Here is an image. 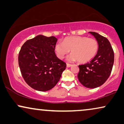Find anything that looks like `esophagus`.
<instances>
[{"label":"esophagus","instance_id":"34e87169","mask_svg":"<svg viewBox=\"0 0 124 124\" xmlns=\"http://www.w3.org/2000/svg\"><path fill=\"white\" fill-rule=\"evenodd\" d=\"M71 66H72V65H71V64H69V63H67V65H66L67 67H70Z\"/></svg>","mask_w":124,"mask_h":124}]
</instances>
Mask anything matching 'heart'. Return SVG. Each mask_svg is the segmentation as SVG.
<instances>
[{"instance_id":"obj_1","label":"heart","mask_w":124,"mask_h":124,"mask_svg":"<svg viewBox=\"0 0 124 124\" xmlns=\"http://www.w3.org/2000/svg\"><path fill=\"white\" fill-rule=\"evenodd\" d=\"M98 50L96 39L79 36L65 38L63 43L58 42L54 47L55 52L59 59H63L71 50L72 54L67 58L68 61L78 60L81 63H86L93 59Z\"/></svg>"}]
</instances>
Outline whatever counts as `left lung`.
I'll return each instance as SVG.
<instances>
[{
	"mask_svg": "<svg viewBox=\"0 0 124 124\" xmlns=\"http://www.w3.org/2000/svg\"><path fill=\"white\" fill-rule=\"evenodd\" d=\"M98 43L94 58L85 65H79L78 79L87 88H96L103 85L110 76L114 63V52L109 40L95 32H89Z\"/></svg>",
	"mask_w": 124,
	"mask_h": 124,
	"instance_id": "obj_1",
	"label": "left lung"
}]
</instances>
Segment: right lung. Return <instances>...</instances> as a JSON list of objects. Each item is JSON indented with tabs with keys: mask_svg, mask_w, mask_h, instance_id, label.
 Instances as JSON below:
<instances>
[{
	"mask_svg": "<svg viewBox=\"0 0 124 124\" xmlns=\"http://www.w3.org/2000/svg\"><path fill=\"white\" fill-rule=\"evenodd\" d=\"M54 37L39 35L26 41L19 53L18 62L23 79L32 89L46 92L60 79L66 64L54 51Z\"/></svg>",
	"mask_w": 124,
	"mask_h": 124,
	"instance_id": "right-lung-1",
	"label": "right lung"
}]
</instances>
